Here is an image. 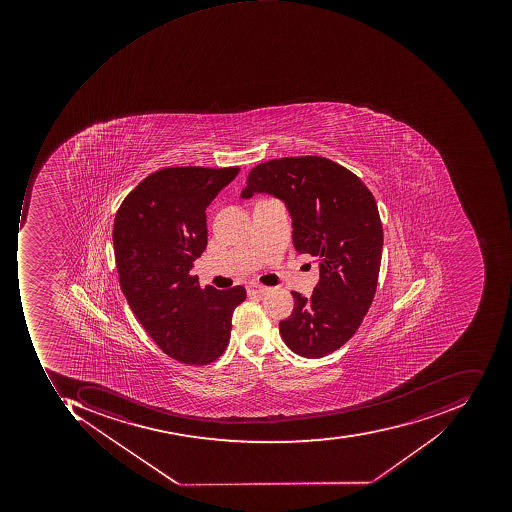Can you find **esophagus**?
<instances>
[{
  "label": "esophagus",
  "instance_id": "obj_1",
  "mask_svg": "<svg viewBox=\"0 0 512 512\" xmlns=\"http://www.w3.org/2000/svg\"><path fill=\"white\" fill-rule=\"evenodd\" d=\"M269 289L266 288V286H261V284H255V283H252V284H249L248 286V294L249 295H263V294H266V292H268Z\"/></svg>",
  "mask_w": 512,
  "mask_h": 512
}]
</instances>
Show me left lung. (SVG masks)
<instances>
[{
    "label": "left lung",
    "instance_id": "obj_1",
    "mask_svg": "<svg viewBox=\"0 0 512 512\" xmlns=\"http://www.w3.org/2000/svg\"><path fill=\"white\" fill-rule=\"evenodd\" d=\"M246 184L243 198L268 192L284 201L295 249L317 258L320 281L311 297L292 292L294 311L280 332L295 354L326 357L357 332L377 291L383 226L374 195L354 172L317 155L264 161Z\"/></svg>",
    "mask_w": 512,
    "mask_h": 512
}]
</instances>
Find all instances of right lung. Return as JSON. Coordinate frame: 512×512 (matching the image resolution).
Returning a JSON list of instances; mask_svg holds the SVG:
<instances>
[{
  "instance_id": "1",
  "label": "right lung",
  "mask_w": 512,
  "mask_h": 512,
  "mask_svg": "<svg viewBox=\"0 0 512 512\" xmlns=\"http://www.w3.org/2000/svg\"><path fill=\"white\" fill-rule=\"evenodd\" d=\"M240 167H164L129 192L115 215V263L127 303L158 348L192 366L229 345L243 286L201 288L191 274L208 246L206 208Z\"/></svg>"
}]
</instances>
